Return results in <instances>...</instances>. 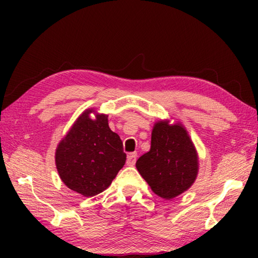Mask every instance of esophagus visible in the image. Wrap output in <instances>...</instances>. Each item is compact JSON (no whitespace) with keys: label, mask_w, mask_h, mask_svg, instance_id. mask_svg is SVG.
<instances>
[{"label":"esophagus","mask_w":258,"mask_h":258,"mask_svg":"<svg viewBox=\"0 0 258 258\" xmlns=\"http://www.w3.org/2000/svg\"><path fill=\"white\" fill-rule=\"evenodd\" d=\"M136 160H137V154L136 153L129 154L128 157H126V164L130 165V167H133V165H135Z\"/></svg>","instance_id":"34e87169"}]
</instances>
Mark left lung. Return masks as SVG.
<instances>
[{"label": "left lung", "instance_id": "1", "mask_svg": "<svg viewBox=\"0 0 258 258\" xmlns=\"http://www.w3.org/2000/svg\"><path fill=\"white\" fill-rule=\"evenodd\" d=\"M136 168L162 199L171 200L188 190L199 172V157L184 126L155 123L150 150L137 160Z\"/></svg>", "mask_w": 258, "mask_h": 258}]
</instances>
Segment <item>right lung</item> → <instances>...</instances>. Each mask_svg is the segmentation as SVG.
Instances as JSON below:
<instances>
[{"label": "right lung", "mask_w": 258, "mask_h": 258, "mask_svg": "<svg viewBox=\"0 0 258 258\" xmlns=\"http://www.w3.org/2000/svg\"><path fill=\"white\" fill-rule=\"evenodd\" d=\"M87 109L58 143L56 168L69 189L86 197L97 195L111 184L125 163L126 155L117 134L108 124V115Z\"/></svg>", "instance_id": "right-lung-1"}]
</instances>
